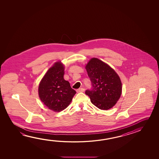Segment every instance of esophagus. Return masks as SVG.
<instances>
[{
    "label": "esophagus",
    "mask_w": 159,
    "mask_h": 159,
    "mask_svg": "<svg viewBox=\"0 0 159 159\" xmlns=\"http://www.w3.org/2000/svg\"><path fill=\"white\" fill-rule=\"evenodd\" d=\"M85 91V89L84 88H80V89H77L76 92L77 93H80V92H84Z\"/></svg>",
    "instance_id": "obj_1"
}]
</instances>
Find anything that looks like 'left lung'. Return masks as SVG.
I'll list each match as a JSON object with an SVG mask.
<instances>
[{"label": "left lung", "mask_w": 159, "mask_h": 159, "mask_svg": "<svg viewBox=\"0 0 159 159\" xmlns=\"http://www.w3.org/2000/svg\"><path fill=\"white\" fill-rule=\"evenodd\" d=\"M85 68L92 83V88L86 90L85 94L98 108H111L122 93V83L119 76L108 65L97 58L91 59Z\"/></svg>", "instance_id": "8db88e82"}]
</instances>
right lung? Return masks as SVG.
<instances>
[{"instance_id":"obj_1","label":"right lung","mask_w":159,"mask_h":159,"mask_svg":"<svg viewBox=\"0 0 159 159\" xmlns=\"http://www.w3.org/2000/svg\"><path fill=\"white\" fill-rule=\"evenodd\" d=\"M64 66L57 62L50 68L39 83V94L42 103L54 111L64 110L70 104L75 90L64 79Z\"/></svg>"}]
</instances>
